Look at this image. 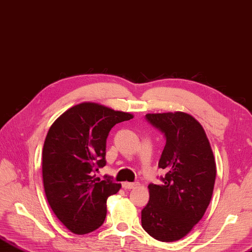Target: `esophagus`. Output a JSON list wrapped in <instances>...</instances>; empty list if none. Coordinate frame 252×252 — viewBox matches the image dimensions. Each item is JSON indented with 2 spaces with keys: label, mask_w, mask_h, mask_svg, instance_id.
<instances>
[{
  "label": "esophagus",
  "mask_w": 252,
  "mask_h": 252,
  "mask_svg": "<svg viewBox=\"0 0 252 252\" xmlns=\"http://www.w3.org/2000/svg\"><path fill=\"white\" fill-rule=\"evenodd\" d=\"M138 185H139L138 183H127V182H125V183H123V188L132 189V188H136Z\"/></svg>",
  "instance_id": "34e87169"
}]
</instances>
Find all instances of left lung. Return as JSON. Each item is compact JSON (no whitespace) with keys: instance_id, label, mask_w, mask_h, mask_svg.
I'll list each match as a JSON object with an SVG mask.
<instances>
[{"instance_id":"left-lung-1","label":"left lung","mask_w":252,"mask_h":252,"mask_svg":"<svg viewBox=\"0 0 252 252\" xmlns=\"http://www.w3.org/2000/svg\"><path fill=\"white\" fill-rule=\"evenodd\" d=\"M165 137L158 167L162 184L148 186L150 199L141 211V225L157 240L185 237L202 219L213 193L217 165L201 124L184 112L147 114Z\"/></svg>"}]
</instances>
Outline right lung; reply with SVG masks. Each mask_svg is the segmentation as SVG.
Returning <instances> with one entry per match:
<instances>
[{
  "label": "right lung",
  "mask_w": 252,
  "mask_h": 252,
  "mask_svg": "<svg viewBox=\"0 0 252 252\" xmlns=\"http://www.w3.org/2000/svg\"><path fill=\"white\" fill-rule=\"evenodd\" d=\"M132 114L84 102L64 112L45 137L42 177L51 209L77 235L94 232L106 217V200L121 189L110 177L95 176L105 166L106 139L113 126Z\"/></svg>",
  "instance_id": "add662e5"
}]
</instances>
